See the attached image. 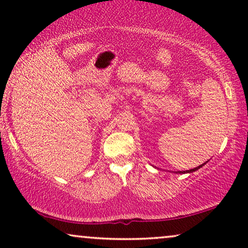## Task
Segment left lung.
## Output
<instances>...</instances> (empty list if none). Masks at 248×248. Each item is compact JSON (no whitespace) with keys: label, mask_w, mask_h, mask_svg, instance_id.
I'll return each mask as SVG.
<instances>
[{"label":"left lung","mask_w":248,"mask_h":248,"mask_svg":"<svg viewBox=\"0 0 248 248\" xmlns=\"http://www.w3.org/2000/svg\"><path fill=\"white\" fill-rule=\"evenodd\" d=\"M205 165V162H204V164H202V165H200L199 166V167H195V168H193V169H189V170H184V171H176V172H177V174H185V172H193V171H196V170H198V169H200V168H201V167H203V166H204Z\"/></svg>","instance_id":"1"}]
</instances>
